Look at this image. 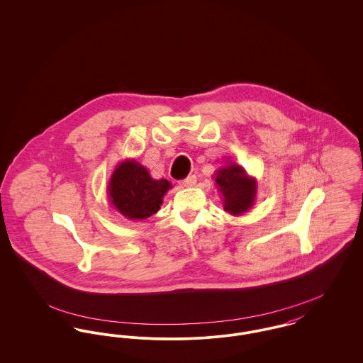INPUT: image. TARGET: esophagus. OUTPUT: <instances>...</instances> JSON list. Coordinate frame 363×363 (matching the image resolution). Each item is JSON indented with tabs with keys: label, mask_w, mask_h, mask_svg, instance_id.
Wrapping results in <instances>:
<instances>
[{
	"label": "esophagus",
	"mask_w": 363,
	"mask_h": 363,
	"mask_svg": "<svg viewBox=\"0 0 363 363\" xmlns=\"http://www.w3.org/2000/svg\"><path fill=\"white\" fill-rule=\"evenodd\" d=\"M195 183H196V177H195L194 174H191V176H189L187 179L182 180V182H180V186L184 187V189H187V187H193V186H195Z\"/></svg>",
	"instance_id": "obj_1"
}]
</instances>
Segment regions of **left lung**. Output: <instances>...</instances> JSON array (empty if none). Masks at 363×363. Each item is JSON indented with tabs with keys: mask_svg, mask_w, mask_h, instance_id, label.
<instances>
[{
	"mask_svg": "<svg viewBox=\"0 0 363 363\" xmlns=\"http://www.w3.org/2000/svg\"><path fill=\"white\" fill-rule=\"evenodd\" d=\"M212 177L221 194L224 211L230 215L241 216L255 205L257 182L237 162L230 161L228 165L216 170Z\"/></svg>",
	"mask_w": 363,
	"mask_h": 363,
	"instance_id": "left-lung-1",
	"label": "left lung"
}]
</instances>
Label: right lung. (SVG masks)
<instances>
[{
	"mask_svg": "<svg viewBox=\"0 0 363 363\" xmlns=\"http://www.w3.org/2000/svg\"><path fill=\"white\" fill-rule=\"evenodd\" d=\"M169 189L172 184L167 179L155 180L136 160H123L108 180L107 198L122 216L145 220L160 211Z\"/></svg>",
	"mask_w": 363,
	"mask_h": 363,
	"instance_id": "1",
	"label": "right lung"
}]
</instances>
